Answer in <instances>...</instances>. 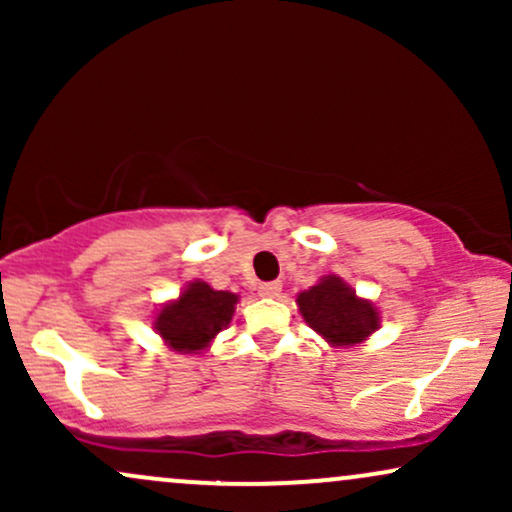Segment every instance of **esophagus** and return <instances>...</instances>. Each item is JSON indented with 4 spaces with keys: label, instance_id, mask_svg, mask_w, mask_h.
<instances>
[{
    "label": "esophagus",
    "instance_id": "obj_1",
    "mask_svg": "<svg viewBox=\"0 0 512 512\" xmlns=\"http://www.w3.org/2000/svg\"><path fill=\"white\" fill-rule=\"evenodd\" d=\"M260 296L264 298H276L281 293V284L279 281H267V284H260Z\"/></svg>",
    "mask_w": 512,
    "mask_h": 512
}]
</instances>
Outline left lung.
<instances>
[{
    "label": "left lung",
    "mask_w": 512,
    "mask_h": 512,
    "mask_svg": "<svg viewBox=\"0 0 512 512\" xmlns=\"http://www.w3.org/2000/svg\"><path fill=\"white\" fill-rule=\"evenodd\" d=\"M303 320L320 332L334 346H351L363 342L378 330V313L339 276H325L320 284L298 296Z\"/></svg>",
    "instance_id": "left-lung-1"
}]
</instances>
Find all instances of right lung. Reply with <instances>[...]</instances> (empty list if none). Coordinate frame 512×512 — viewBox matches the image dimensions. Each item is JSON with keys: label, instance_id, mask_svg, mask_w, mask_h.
<instances>
[{"label": "right lung", "instance_id": "right-lung-1", "mask_svg": "<svg viewBox=\"0 0 512 512\" xmlns=\"http://www.w3.org/2000/svg\"><path fill=\"white\" fill-rule=\"evenodd\" d=\"M238 296L214 291L204 281H192L175 303H168L156 317V332L175 351H202L231 322Z\"/></svg>", "mask_w": 512, "mask_h": 512}]
</instances>
